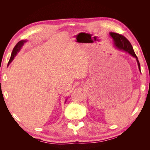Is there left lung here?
I'll return each instance as SVG.
<instances>
[{
	"instance_id": "obj_1",
	"label": "left lung",
	"mask_w": 150,
	"mask_h": 150,
	"mask_svg": "<svg viewBox=\"0 0 150 150\" xmlns=\"http://www.w3.org/2000/svg\"><path fill=\"white\" fill-rule=\"evenodd\" d=\"M110 37L112 38L113 40V45L116 47V49L120 50V51H122L128 53L129 55H131L132 57H134L136 60L137 61V64L138 66L139 71L141 72V69H140V64L139 62L138 59V57L136 55L133 48L131 46V43L129 42V40L127 39L123 35H120L117 33H110Z\"/></svg>"
}]
</instances>
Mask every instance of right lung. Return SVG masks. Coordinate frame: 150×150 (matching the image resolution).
<instances>
[{
    "instance_id": "add662e5",
    "label": "right lung",
    "mask_w": 150,
    "mask_h": 150,
    "mask_svg": "<svg viewBox=\"0 0 150 150\" xmlns=\"http://www.w3.org/2000/svg\"><path fill=\"white\" fill-rule=\"evenodd\" d=\"M26 42H28V40H21V41H19V42H18L16 45V46L14 47V48H13V50H12V54H11V56L9 61H8V65H9L10 63H11V62L13 60V59H14V57L16 56L17 53L19 52V51H21V49H22V46H24V43H25ZM66 101H67V99L65 101V102H66Z\"/></svg>"
}]
</instances>
